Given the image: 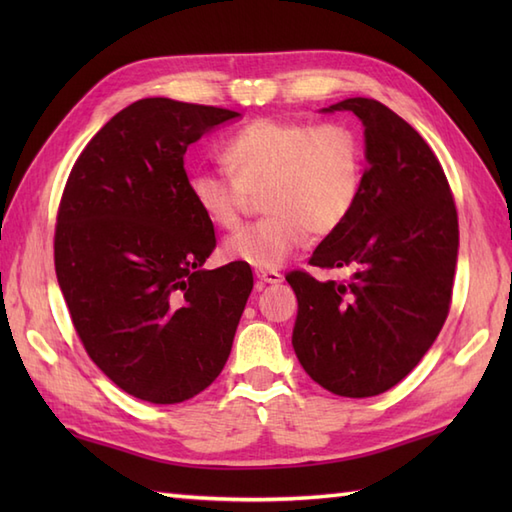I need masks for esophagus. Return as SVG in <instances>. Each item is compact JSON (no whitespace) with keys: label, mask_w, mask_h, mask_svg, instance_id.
Instances as JSON below:
<instances>
[{"label":"esophagus","mask_w":512,"mask_h":512,"mask_svg":"<svg viewBox=\"0 0 512 512\" xmlns=\"http://www.w3.org/2000/svg\"><path fill=\"white\" fill-rule=\"evenodd\" d=\"M257 279L264 281V284H281V273L277 270H257Z\"/></svg>","instance_id":"34e87169"}]
</instances>
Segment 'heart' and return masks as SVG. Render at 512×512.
I'll use <instances>...</instances> for the list:
<instances>
[{"instance_id":"obj_1","label":"heart","mask_w":512,"mask_h":512,"mask_svg":"<svg viewBox=\"0 0 512 512\" xmlns=\"http://www.w3.org/2000/svg\"><path fill=\"white\" fill-rule=\"evenodd\" d=\"M231 178L198 169L189 198L206 222L222 231L242 224L250 195L264 191V220L226 239L224 255L257 270L279 268L308 242L350 220L365 180L363 143L345 123L257 118L222 147Z\"/></svg>"}]
</instances>
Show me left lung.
<instances>
[{"mask_svg": "<svg viewBox=\"0 0 512 512\" xmlns=\"http://www.w3.org/2000/svg\"><path fill=\"white\" fill-rule=\"evenodd\" d=\"M354 112L365 127V180L354 213L314 250L310 266L350 268L347 281L286 275L299 301L292 347L308 376L345 398L398 385L447 321L458 264V211L442 165L407 121L374 99Z\"/></svg>", "mask_w": 512, "mask_h": 512, "instance_id": "8db88e82", "label": "left lung"}]
</instances>
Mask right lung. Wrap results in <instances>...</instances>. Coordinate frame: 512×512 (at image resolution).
Here are the masks:
<instances>
[{
  "mask_svg": "<svg viewBox=\"0 0 512 512\" xmlns=\"http://www.w3.org/2000/svg\"><path fill=\"white\" fill-rule=\"evenodd\" d=\"M237 112L143 99L81 151L65 182L54 270L96 367L134 398L176 405L209 387L253 290L242 262L204 270L215 231L189 198L184 154Z\"/></svg>",
  "mask_w": 512,
  "mask_h": 512,
  "instance_id": "obj_1",
  "label": "right lung"
}]
</instances>
